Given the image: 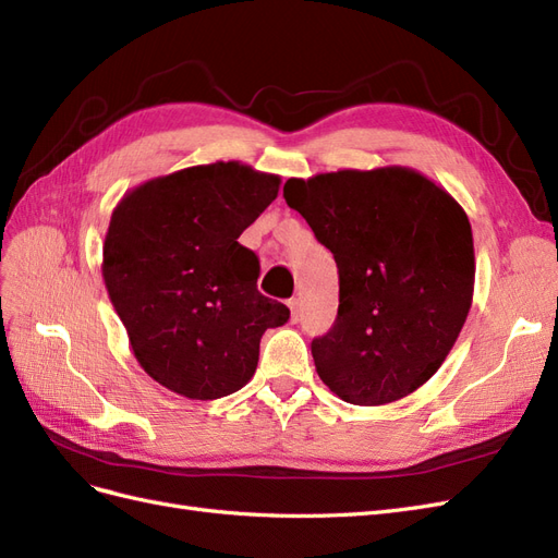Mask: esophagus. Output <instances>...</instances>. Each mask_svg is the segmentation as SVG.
<instances>
[{
    "label": "esophagus",
    "mask_w": 558,
    "mask_h": 558,
    "mask_svg": "<svg viewBox=\"0 0 558 558\" xmlns=\"http://www.w3.org/2000/svg\"><path fill=\"white\" fill-rule=\"evenodd\" d=\"M289 307H291V318L298 320V318H300V300H298V298H291V300H289Z\"/></svg>",
    "instance_id": "esophagus-1"
}]
</instances>
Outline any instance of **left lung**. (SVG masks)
Instances as JSON below:
<instances>
[{
  "label": "left lung",
  "mask_w": 558,
  "mask_h": 558,
  "mask_svg": "<svg viewBox=\"0 0 558 558\" xmlns=\"http://www.w3.org/2000/svg\"><path fill=\"white\" fill-rule=\"evenodd\" d=\"M283 197L340 272L335 324L312 342L320 381L365 408L410 396L440 369L472 305L463 207L398 165L289 179Z\"/></svg>",
  "instance_id": "8db88e82"
}]
</instances>
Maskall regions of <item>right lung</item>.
Wrapping results in <instances>:
<instances>
[{"mask_svg": "<svg viewBox=\"0 0 558 558\" xmlns=\"http://www.w3.org/2000/svg\"><path fill=\"white\" fill-rule=\"evenodd\" d=\"M281 179L238 160L150 179L118 202L102 277L144 373L193 400L240 391L260 337L291 312L258 293L260 265L240 234Z\"/></svg>", "mask_w": 558, "mask_h": 558, "instance_id": "right-lung-1", "label": "right lung"}]
</instances>
